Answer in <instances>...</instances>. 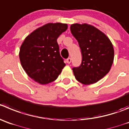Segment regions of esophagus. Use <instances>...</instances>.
Listing matches in <instances>:
<instances>
[{"label": "esophagus", "instance_id": "obj_1", "mask_svg": "<svg viewBox=\"0 0 129 129\" xmlns=\"http://www.w3.org/2000/svg\"><path fill=\"white\" fill-rule=\"evenodd\" d=\"M66 62H67V63H70L71 62V58H68L66 60Z\"/></svg>", "mask_w": 129, "mask_h": 129}]
</instances>
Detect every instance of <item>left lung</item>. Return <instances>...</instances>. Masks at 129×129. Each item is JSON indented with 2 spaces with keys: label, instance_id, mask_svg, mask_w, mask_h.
Returning <instances> with one entry per match:
<instances>
[{
  "label": "left lung",
  "instance_id": "obj_1",
  "mask_svg": "<svg viewBox=\"0 0 129 129\" xmlns=\"http://www.w3.org/2000/svg\"><path fill=\"white\" fill-rule=\"evenodd\" d=\"M71 32L82 55L80 66L73 68L76 79L84 85L97 83L109 73L113 62L111 42L103 32L86 23L73 24Z\"/></svg>",
  "mask_w": 129,
  "mask_h": 129
}]
</instances>
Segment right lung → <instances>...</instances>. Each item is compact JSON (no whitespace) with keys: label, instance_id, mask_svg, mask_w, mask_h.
<instances>
[{"label":"right lung","instance_id":"add662e5","mask_svg":"<svg viewBox=\"0 0 129 129\" xmlns=\"http://www.w3.org/2000/svg\"><path fill=\"white\" fill-rule=\"evenodd\" d=\"M67 29V24L47 23L33 31L21 44L19 53L21 64L36 82L41 85L53 82L66 66L56 39Z\"/></svg>","mask_w":129,"mask_h":129}]
</instances>
